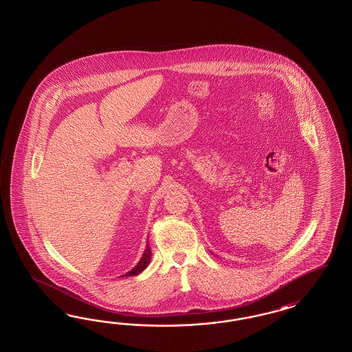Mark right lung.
Masks as SVG:
<instances>
[{"label": "right lung", "mask_w": 352, "mask_h": 352, "mask_svg": "<svg viewBox=\"0 0 352 352\" xmlns=\"http://www.w3.org/2000/svg\"><path fill=\"white\" fill-rule=\"evenodd\" d=\"M149 261H151V249H149L148 241H147V245H146V250L143 253V256L140 258L137 266L134 267L131 271H129L128 274H125V276H135L139 275L143 270H146L147 266L149 265Z\"/></svg>", "instance_id": "right-lung-1"}]
</instances>
